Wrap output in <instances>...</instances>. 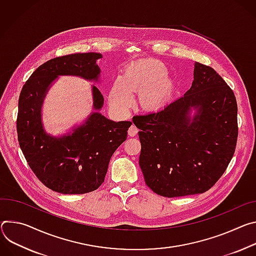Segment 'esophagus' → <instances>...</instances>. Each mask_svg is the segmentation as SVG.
<instances>
[{"label": "esophagus", "mask_w": 256, "mask_h": 256, "mask_svg": "<svg viewBox=\"0 0 256 256\" xmlns=\"http://www.w3.org/2000/svg\"><path fill=\"white\" fill-rule=\"evenodd\" d=\"M137 132H138V129H137V127L135 125H131L129 127V129H128V135L130 137H134L137 134Z\"/></svg>", "instance_id": "esophagus-1"}]
</instances>
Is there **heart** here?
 Segmentation results:
<instances>
[{
  "label": "heart",
  "instance_id": "1",
  "mask_svg": "<svg viewBox=\"0 0 256 256\" xmlns=\"http://www.w3.org/2000/svg\"><path fill=\"white\" fill-rule=\"evenodd\" d=\"M166 67L158 60L138 61L130 64L122 78H117L110 92V104L126 110L133 102L132 94H138V104L146 112H156L164 106L172 92L173 83L168 77Z\"/></svg>",
  "mask_w": 256,
  "mask_h": 256
}]
</instances>
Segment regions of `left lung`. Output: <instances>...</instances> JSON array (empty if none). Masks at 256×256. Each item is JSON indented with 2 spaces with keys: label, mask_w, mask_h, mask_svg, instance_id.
Returning <instances> with one entry per match:
<instances>
[{
  "label": "left lung",
  "mask_w": 256,
  "mask_h": 256,
  "mask_svg": "<svg viewBox=\"0 0 256 256\" xmlns=\"http://www.w3.org/2000/svg\"><path fill=\"white\" fill-rule=\"evenodd\" d=\"M186 94L156 112L133 117L146 185L164 197L210 190L228 168L237 144V102L210 66L195 62ZM191 107L198 114L190 121Z\"/></svg>",
  "instance_id": "1"
}]
</instances>
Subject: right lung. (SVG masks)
<instances>
[{
	"instance_id": "right-lung-1",
	"label": "right lung",
	"mask_w": 256,
	"mask_h": 256,
	"mask_svg": "<svg viewBox=\"0 0 256 256\" xmlns=\"http://www.w3.org/2000/svg\"><path fill=\"white\" fill-rule=\"evenodd\" d=\"M98 52L72 54L40 65L23 85L18 102L17 134L24 158L38 180L62 194H84L104 181L110 160L127 138L131 122H114L92 112L71 135L60 138L42 128L40 108L50 84L59 75H75L98 81ZM94 108L100 110L104 96L92 86Z\"/></svg>"
}]
</instances>
